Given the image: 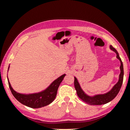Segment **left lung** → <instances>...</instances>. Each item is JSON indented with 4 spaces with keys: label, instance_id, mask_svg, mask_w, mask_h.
Masks as SVG:
<instances>
[{
    "label": "left lung",
    "instance_id": "8db88e82",
    "mask_svg": "<svg viewBox=\"0 0 130 130\" xmlns=\"http://www.w3.org/2000/svg\"><path fill=\"white\" fill-rule=\"evenodd\" d=\"M109 48L111 50L115 52L117 54V58L120 62V74L119 75V80L117 83L113 86V88L111 89L110 91L107 93L103 94H98L93 96H90L87 95L82 90L80 87V85L78 83L77 78L74 77V86L76 90V93L80 99L86 103H87L90 105H101L107 104L109 102L112 101L118 94L119 90L121 88V87L123 84V77H124V68H123V64L121 61V58L119 57V54L118 53L116 49L113 48L112 45L109 46Z\"/></svg>",
    "mask_w": 130,
    "mask_h": 130
}]
</instances>
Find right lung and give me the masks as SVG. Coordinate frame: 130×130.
<instances>
[{
  "instance_id": "add662e5",
  "label": "right lung",
  "mask_w": 130,
  "mask_h": 130,
  "mask_svg": "<svg viewBox=\"0 0 130 130\" xmlns=\"http://www.w3.org/2000/svg\"><path fill=\"white\" fill-rule=\"evenodd\" d=\"M10 66H9L8 70ZM65 76L66 74H64L58 77L50 84L48 88L43 91L29 94H21L16 92L11 87L8 77L7 80L11 92L15 99L21 104L27 107L32 108H38L48 105L54 100L57 95L59 86Z\"/></svg>"
}]
</instances>
